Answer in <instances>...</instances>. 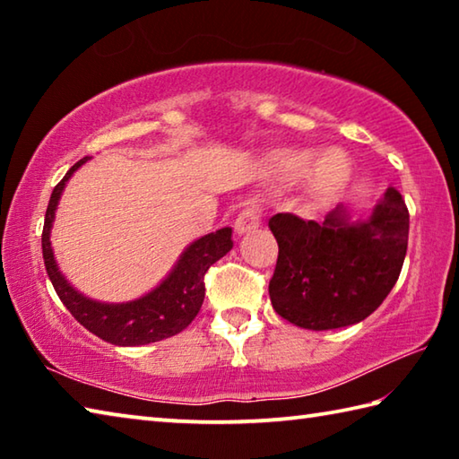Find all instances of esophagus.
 <instances>
[{
    "mask_svg": "<svg viewBox=\"0 0 459 459\" xmlns=\"http://www.w3.org/2000/svg\"><path fill=\"white\" fill-rule=\"evenodd\" d=\"M261 208L257 204H247L243 211L238 212L235 221V230L238 235H245V232L257 230L261 227Z\"/></svg>",
    "mask_w": 459,
    "mask_h": 459,
    "instance_id": "obj_1",
    "label": "esophagus"
}]
</instances>
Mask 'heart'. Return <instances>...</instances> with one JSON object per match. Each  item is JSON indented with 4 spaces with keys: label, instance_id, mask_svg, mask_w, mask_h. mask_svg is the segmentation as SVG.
<instances>
[{
    "label": "heart",
    "instance_id": "b5f03b06",
    "mask_svg": "<svg viewBox=\"0 0 459 459\" xmlns=\"http://www.w3.org/2000/svg\"><path fill=\"white\" fill-rule=\"evenodd\" d=\"M271 169L285 180H298L306 174L309 155L301 152L283 150L271 155ZM351 178V164L340 152H325L316 160L309 172L307 188L309 194L317 200H325L336 196L344 188V184Z\"/></svg>",
    "mask_w": 459,
    "mask_h": 459
}]
</instances>
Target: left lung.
Returning <instances> with one entry per match:
<instances>
[{"label":"left lung","mask_w":459,"mask_h":459,"mask_svg":"<svg viewBox=\"0 0 459 459\" xmlns=\"http://www.w3.org/2000/svg\"><path fill=\"white\" fill-rule=\"evenodd\" d=\"M269 229L279 245L273 309L299 328L332 330L368 317L391 293L407 255L409 211L388 188L364 222H348L338 206L320 224L279 212Z\"/></svg>","instance_id":"obj_1"}]
</instances>
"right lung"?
Instances as JSON below:
<instances>
[{
  "label": "right lung",
  "mask_w": 459,
  "mask_h": 459,
  "mask_svg": "<svg viewBox=\"0 0 459 459\" xmlns=\"http://www.w3.org/2000/svg\"><path fill=\"white\" fill-rule=\"evenodd\" d=\"M89 158H82L54 186L46 208L42 230V255L48 277L62 304L84 328L117 346H142L182 332L198 316L204 301V275L212 263L232 248V230L221 229L202 237L186 248L172 273L160 287L129 304H99L74 291L60 275L50 247V227L58 198L68 178Z\"/></svg>",
  "instance_id": "right-lung-1"
}]
</instances>
